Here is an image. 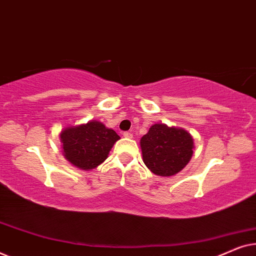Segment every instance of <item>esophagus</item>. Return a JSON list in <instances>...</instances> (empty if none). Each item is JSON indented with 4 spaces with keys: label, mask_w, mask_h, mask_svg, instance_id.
<instances>
[{
    "label": "esophagus",
    "mask_w": 256,
    "mask_h": 256,
    "mask_svg": "<svg viewBox=\"0 0 256 256\" xmlns=\"http://www.w3.org/2000/svg\"><path fill=\"white\" fill-rule=\"evenodd\" d=\"M124 138H132V134L130 132H124Z\"/></svg>",
    "instance_id": "34e87169"
}]
</instances>
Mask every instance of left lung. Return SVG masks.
<instances>
[{
    "label": "left lung",
    "instance_id": "left-lung-1",
    "mask_svg": "<svg viewBox=\"0 0 256 256\" xmlns=\"http://www.w3.org/2000/svg\"><path fill=\"white\" fill-rule=\"evenodd\" d=\"M143 162L152 172L162 177L174 176L190 162L194 138L188 132L154 124L141 138Z\"/></svg>",
    "mask_w": 256,
    "mask_h": 256
}]
</instances>
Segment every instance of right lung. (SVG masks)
Here are the masks:
<instances>
[{"mask_svg": "<svg viewBox=\"0 0 256 256\" xmlns=\"http://www.w3.org/2000/svg\"><path fill=\"white\" fill-rule=\"evenodd\" d=\"M118 138L113 129L98 121L68 127L60 134L65 158L82 170H92L102 163Z\"/></svg>", "mask_w": 256, "mask_h": 256, "instance_id": "1", "label": "right lung"}]
</instances>
